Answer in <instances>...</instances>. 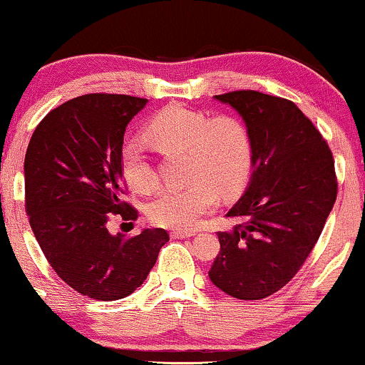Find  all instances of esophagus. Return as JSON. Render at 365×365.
<instances>
[{
	"mask_svg": "<svg viewBox=\"0 0 365 365\" xmlns=\"http://www.w3.org/2000/svg\"><path fill=\"white\" fill-rule=\"evenodd\" d=\"M170 236H172V239H187L195 236V230H172Z\"/></svg>",
	"mask_w": 365,
	"mask_h": 365,
	"instance_id": "1",
	"label": "esophagus"
}]
</instances>
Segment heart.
<instances>
[{
	"instance_id": "1",
	"label": "heart",
	"mask_w": 365,
	"mask_h": 365,
	"mask_svg": "<svg viewBox=\"0 0 365 365\" xmlns=\"http://www.w3.org/2000/svg\"><path fill=\"white\" fill-rule=\"evenodd\" d=\"M145 138L163 155H185V182L178 190L161 192L148 205L150 220L160 227L193 229L214 210L219 193L237 195L252 168V141L246 124L234 116L210 118L202 110L172 104L150 119ZM121 172L138 193L158 187V175L135 143L121 148Z\"/></svg>"
}]
</instances>
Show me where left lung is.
I'll use <instances>...</instances> for the list:
<instances>
[{"mask_svg":"<svg viewBox=\"0 0 365 365\" xmlns=\"http://www.w3.org/2000/svg\"><path fill=\"white\" fill-rule=\"evenodd\" d=\"M241 114L252 141V177L227 212L241 222L217 232L210 281L239 299L288 284L310 256L336 198L334 155L294 103L257 91L215 96Z\"/></svg>","mask_w":365,"mask_h":365,"instance_id":"left-lung-1","label":"left lung"}]
</instances>
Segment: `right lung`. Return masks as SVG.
I'll list each match as a JSON object with an SVG mask.
<instances>
[{"mask_svg": "<svg viewBox=\"0 0 365 365\" xmlns=\"http://www.w3.org/2000/svg\"><path fill=\"white\" fill-rule=\"evenodd\" d=\"M148 99L86 94L41 119L25 155V210L38 246L60 279L84 297L114 302L146 279L165 229L113 234L114 217L135 220L124 202L121 155L128 123Z\"/></svg>", "mask_w": 365, "mask_h": 365, "instance_id": "obj_1", "label": "right lung"}]
</instances>
